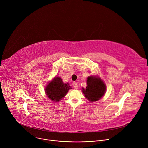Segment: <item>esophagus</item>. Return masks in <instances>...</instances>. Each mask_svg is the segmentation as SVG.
Returning a JSON list of instances; mask_svg holds the SVG:
<instances>
[{
	"label": "esophagus",
	"instance_id": "1",
	"mask_svg": "<svg viewBox=\"0 0 148 148\" xmlns=\"http://www.w3.org/2000/svg\"><path fill=\"white\" fill-rule=\"evenodd\" d=\"M73 87H74V88L78 89V84H77V82H74L73 83Z\"/></svg>",
	"mask_w": 148,
	"mask_h": 148
}]
</instances>
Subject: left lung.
<instances>
[{
    "mask_svg": "<svg viewBox=\"0 0 148 148\" xmlns=\"http://www.w3.org/2000/svg\"><path fill=\"white\" fill-rule=\"evenodd\" d=\"M87 87L82 88V92L90 102L101 99L106 92V85L98 75H90L87 77Z\"/></svg>",
    "mask_w": 148,
    "mask_h": 148,
    "instance_id": "1",
    "label": "left lung"
}]
</instances>
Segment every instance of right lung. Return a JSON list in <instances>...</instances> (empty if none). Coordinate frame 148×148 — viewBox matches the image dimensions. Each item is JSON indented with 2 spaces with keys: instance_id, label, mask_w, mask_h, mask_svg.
<instances>
[{
  "instance_id": "1",
  "label": "right lung",
  "mask_w": 148,
  "mask_h": 148,
  "mask_svg": "<svg viewBox=\"0 0 148 148\" xmlns=\"http://www.w3.org/2000/svg\"><path fill=\"white\" fill-rule=\"evenodd\" d=\"M72 89L69 82L64 83L59 77H55L45 88L47 97L53 102H59Z\"/></svg>"
}]
</instances>
